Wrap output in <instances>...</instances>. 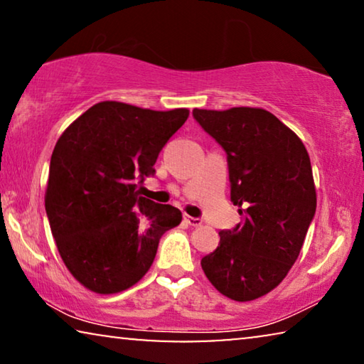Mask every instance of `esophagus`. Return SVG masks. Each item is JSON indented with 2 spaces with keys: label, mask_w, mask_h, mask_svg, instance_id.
Returning a JSON list of instances; mask_svg holds the SVG:
<instances>
[{
  "label": "esophagus",
  "mask_w": 364,
  "mask_h": 364,
  "mask_svg": "<svg viewBox=\"0 0 364 364\" xmlns=\"http://www.w3.org/2000/svg\"><path fill=\"white\" fill-rule=\"evenodd\" d=\"M184 222L191 227H199L200 224H203V220L198 219V217H191V215H184Z\"/></svg>",
  "instance_id": "1"
}]
</instances>
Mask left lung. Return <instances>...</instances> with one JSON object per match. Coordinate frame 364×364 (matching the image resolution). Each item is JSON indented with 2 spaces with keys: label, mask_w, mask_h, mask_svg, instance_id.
<instances>
[{
  "label": "left lung",
  "mask_w": 364,
  "mask_h": 364,
  "mask_svg": "<svg viewBox=\"0 0 364 364\" xmlns=\"http://www.w3.org/2000/svg\"><path fill=\"white\" fill-rule=\"evenodd\" d=\"M193 116L225 150L230 199L243 215L219 232V247L200 267L224 296L258 299L286 278L316 215L311 159L301 139L259 107L194 109Z\"/></svg>",
  "instance_id": "1"
}]
</instances>
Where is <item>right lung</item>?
I'll list each match as a JSON object with an SVG mask.
<instances>
[{"instance_id": "1", "label": "right lung", "mask_w": 364, "mask_h": 364, "mask_svg": "<svg viewBox=\"0 0 364 364\" xmlns=\"http://www.w3.org/2000/svg\"><path fill=\"white\" fill-rule=\"evenodd\" d=\"M189 116L102 101L70 124L53 149L46 213L73 278L97 294H116L144 278L161 235L181 210L142 198L160 150Z\"/></svg>"}]
</instances>
